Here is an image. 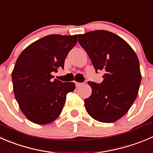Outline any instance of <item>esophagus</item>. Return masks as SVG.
Here are the masks:
<instances>
[{
    "instance_id": "obj_1",
    "label": "esophagus",
    "mask_w": 153,
    "mask_h": 153,
    "mask_svg": "<svg viewBox=\"0 0 153 153\" xmlns=\"http://www.w3.org/2000/svg\"><path fill=\"white\" fill-rule=\"evenodd\" d=\"M75 86H76L77 87H80V86H81V85H82V83L76 82V81H75Z\"/></svg>"
}]
</instances>
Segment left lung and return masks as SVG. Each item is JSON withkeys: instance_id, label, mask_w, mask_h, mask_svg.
I'll return each mask as SVG.
<instances>
[{"instance_id": "obj_1", "label": "left lung", "mask_w": 153, "mask_h": 153, "mask_svg": "<svg viewBox=\"0 0 153 153\" xmlns=\"http://www.w3.org/2000/svg\"><path fill=\"white\" fill-rule=\"evenodd\" d=\"M78 39L96 73H105L100 84L88 82L92 94L84 99L86 110L96 120L115 122L128 112L138 93V58L124 39L109 31H90L78 35Z\"/></svg>"}]
</instances>
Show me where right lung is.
<instances>
[{
  "label": "right lung",
  "mask_w": 153,
  "mask_h": 153,
  "mask_svg": "<svg viewBox=\"0 0 153 153\" xmlns=\"http://www.w3.org/2000/svg\"><path fill=\"white\" fill-rule=\"evenodd\" d=\"M77 35L51 34L27 47L16 60L12 73L15 97L21 111L31 122L48 124L63 110L66 94L75 88L73 82L53 79V73L64 68Z\"/></svg>",
  "instance_id": "add662e5"
}]
</instances>
